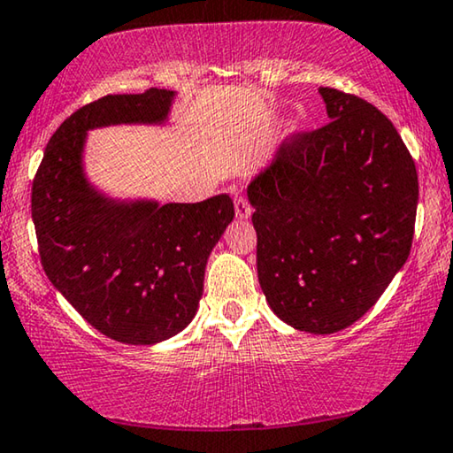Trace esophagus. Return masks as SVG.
<instances>
[{"instance_id":"obj_1","label":"esophagus","mask_w":453,"mask_h":453,"mask_svg":"<svg viewBox=\"0 0 453 453\" xmlns=\"http://www.w3.org/2000/svg\"><path fill=\"white\" fill-rule=\"evenodd\" d=\"M234 207H235V218L238 219H248L252 215V207L244 195H235Z\"/></svg>"}]
</instances>
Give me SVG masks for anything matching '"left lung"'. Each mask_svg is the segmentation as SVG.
<instances>
[{"label": "left lung", "mask_w": 453, "mask_h": 453, "mask_svg": "<svg viewBox=\"0 0 453 453\" xmlns=\"http://www.w3.org/2000/svg\"><path fill=\"white\" fill-rule=\"evenodd\" d=\"M328 125L296 133L248 184L258 283L289 326L333 334L386 291L411 254L415 162L369 102L320 88Z\"/></svg>", "instance_id": "8db88e82"}]
</instances>
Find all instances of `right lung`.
Here are the masks:
<instances>
[{"mask_svg":"<svg viewBox=\"0 0 453 453\" xmlns=\"http://www.w3.org/2000/svg\"><path fill=\"white\" fill-rule=\"evenodd\" d=\"M174 92L111 94L61 123L33 182L42 269L88 324L125 345L184 330L203 296L207 258L234 219L229 195L201 203L112 199L88 180V131L162 125Z\"/></svg>","mask_w":453,"mask_h":453,"instance_id":"add662e5","label":"right lung"}]
</instances>
